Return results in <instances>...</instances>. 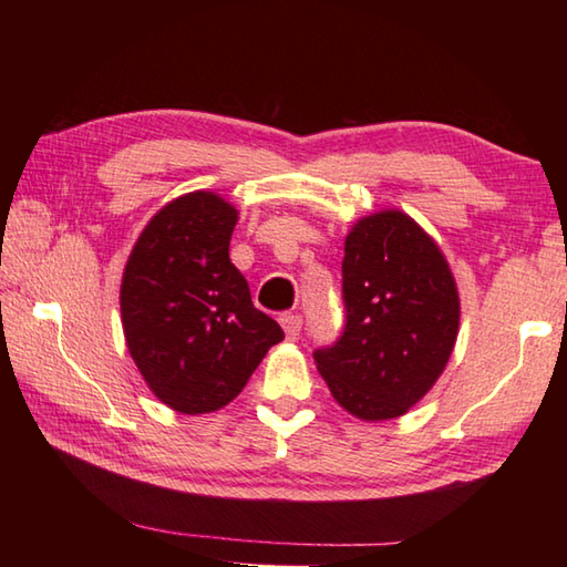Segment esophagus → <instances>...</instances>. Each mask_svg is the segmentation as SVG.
I'll return each instance as SVG.
<instances>
[{
  "mask_svg": "<svg viewBox=\"0 0 567 567\" xmlns=\"http://www.w3.org/2000/svg\"><path fill=\"white\" fill-rule=\"evenodd\" d=\"M280 327L285 329L287 341H297L299 331H302V317H299V315H282Z\"/></svg>",
  "mask_w": 567,
  "mask_h": 567,
  "instance_id": "obj_1",
  "label": "esophagus"
}]
</instances>
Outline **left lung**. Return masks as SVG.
Wrapping results in <instances>:
<instances>
[{
	"label": "left lung",
	"mask_w": 567,
	"mask_h": 567,
	"mask_svg": "<svg viewBox=\"0 0 567 567\" xmlns=\"http://www.w3.org/2000/svg\"><path fill=\"white\" fill-rule=\"evenodd\" d=\"M346 329L315 353L333 400L363 421L404 416L449 365L461 327L451 265L400 209L372 212L346 236Z\"/></svg>",
	"instance_id": "obj_1"
}]
</instances>
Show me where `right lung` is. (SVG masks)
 Returning <instances> with one entry per match:
<instances>
[{
	"label": "right lung",
	"instance_id": "obj_1",
	"mask_svg": "<svg viewBox=\"0 0 567 567\" xmlns=\"http://www.w3.org/2000/svg\"><path fill=\"white\" fill-rule=\"evenodd\" d=\"M236 221L238 209L216 192L179 195L153 214L122 275L128 353L148 390L179 414L234 402L285 339L228 258Z\"/></svg>",
	"mask_w": 567,
	"mask_h": 567
}]
</instances>
